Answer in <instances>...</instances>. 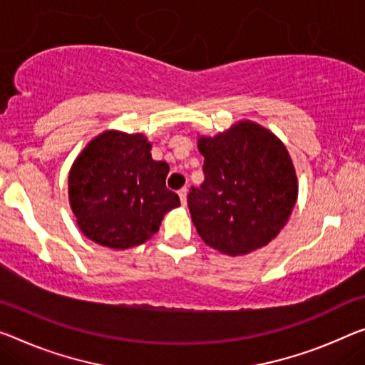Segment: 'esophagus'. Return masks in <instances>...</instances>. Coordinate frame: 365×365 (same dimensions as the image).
<instances>
[{
	"label": "esophagus",
	"mask_w": 365,
	"mask_h": 365,
	"mask_svg": "<svg viewBox=\"0 0 365 365\" xmlns=\"http://www.w3.org/2000/svg\"><path fill=\"white\" fill-rule=\"evenodd\" d=\"M178 194H179V199H181L182 207H186V205H187V189L182 187L181 190H179Z\"/></svg>",
	"instance_id": "1"
}]
</instances>
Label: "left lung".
Here are the masks:
<instances>
[{"instance_id": "8db88e82", "label": "left lung", "mask_w": 365, "mask_h": 365, "mask_svg": "<svg viewBox=\"0 0 365 365\" xmlns=\"http://www.w3.org/2000/svg\"><path fill=\"white\" fill-rule=\"evenodd\" d=\"M205 181L187 205L210 248L243 256L266 246L285 227L299 195V179L285 145L253 120H240L214 137L199 135Z\"/></svg>"}]
</instances>
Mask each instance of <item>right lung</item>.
<instances>
[{
	"instance_id": "right-lung-1",
	"label": "right lung",
	"mask_w": 365,
	"mask_h": 365,
	"mask_svg": "<svg viewBox=\"0 0 365 365\" xmlns=\"http://www.w3.org/2000/svg\"><path fill=\"white\" fill-rule=\"evenodd\" d=\"M143 133L106 130L89 142L68 175V199L81 233L112 250L142 245L179 197L166 187L170 166L151 158Z\"/></svg>"
}]
</instances>
